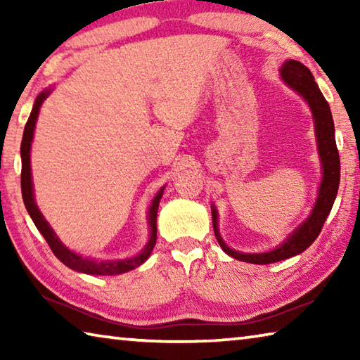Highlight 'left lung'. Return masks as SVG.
<instances>
[{
  "instance_id": "obj_1",
  "label": "left lung",
  "mask_w": 360,
  "mask_h": 360,
  "mask_svg": "<svg viewBox=\"0 0 360 360\" xmlns=\"http://www.w3.org/2000/svg\"><path fill=\"white\" fill-rule=\"evenodd\" d=\"M279 71H281L283 81L303 96L313 112L316 141H318L319 158L322 163V181L319 186L318 200H316L311 214L308 216L307 221L300 224V227L292 231L281 245L268 252L246 254L235 251V249L225 245L217 229V210L216 206H211L212 227H214V235L217 243L224 249V252H227L236 260L257 265H266L273 264V262L294 257V255L302 254L304 249L311 246V243L321 233L322 225H324L327 216L330 214L340 186V155L337 143H335V127L330 106H328L324 95L319 90L318 84L314 82L311 71L303 63L297 62V60H288V62L283 63Z\"/></svg>"
}]
</instances>
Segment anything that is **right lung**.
<instances>
[{
  "mask_svg": "<svg viewBox=\"0 0 360 360\" xmlns=\"http://www.w3.org/2000/svg\"><path fill=\"white\" fill-rule=\"evenodd\" d=\"M52 90L46 89L44 92H41L38 96H36L34 105L32 109V114L27 120L25 130H23V138H22V146H20V155H22V197H23V203H25V208L28 211L30 217L33 219V222L36 225V229L41 231V235L44 236L47 245L51 246L52 252L57 255V259L60 262L71 268V270L79 271V273H87V275H122V273L130 271L133 268L139 266L144 264L146 260L152 252V249L155 246L157 241V211H158V203H160V198L163 195V187L157 192V195L152 200V205L149 208V227H150V238L148 241V245L144 246V249L138 255L131 259H122V260H95V259H89V257H82L76 252L70 251L62 241L58 240V236L56 235V231L52 230L51 225L44 219V216L41 214V211L38 210V206L34 203V195H33V182H32V168H30V149H32V141H33V133H34V127H36V120H38V114H39V108L44 100L49 96Z\"/></svg>",
  "mask_w": 360,
  "mask_h": 360,
  "instance_id": "1",
  "label": "right lung"
}]
</instances>
